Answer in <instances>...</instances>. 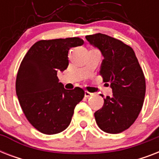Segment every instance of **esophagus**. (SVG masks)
<instances>
[{
	"mask_svg": "<svg viewBox=\"0 0 159 159\" xmlns=\"http://www.w3.org/2000/svg\"><path fill=\"white\" fill-rule=\"evenodd\" d=\"M93 96V93H91V92H87V91H86L85 92V97H87V98H88V97H91Z\"/></svg>",
	"mask_w": 159,
	"mask_h": 159,
	"instance_id": "esophagus-1",
	"label": "esophagus"
}]
</instances>
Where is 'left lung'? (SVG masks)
Wrapping results in <instances>:
<instances>
[{
    "mask_svg": "<svg viewBox=\"0 0 159 159\" xmlns=\"http://www.w3.org/2000/svg\"><path fill=\"white\" fill-rule=\"evenodd\" d=\"M86 39L102 52L104 59L100 74L113 92L95 112V119L104 132L121 133L133 125L143 106L146 91L143 70L133 48L122 41L100 33Z\"/></svg>",
    "mask_w": 159,
    "mask_h": 159,
    "instance_id": "1",
    "label": "left lung"
}]
</instances>
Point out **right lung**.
Returning a JSON list of instances; mask_svg holds the SVG:
<instances>
[{
    "instance_id": "obj_1",
    "label": "right lung",
    "mask_w": 159,
    "mask_h": 159,
    "mask_svg": "<svg viewBox=\"0 0 159 159\" xmlns=\"http://www.w3.org/2000/svg\"><path fill=\"white\" fill-rule=\"evenodd\" d=\"M83 43L78 37L38 41L21 62L16 95L29 122L41 133L55 134L66 129L84 97V90H66L57 77V71L67 69L70 48Z\"/></svg>"
}]
</instances>
